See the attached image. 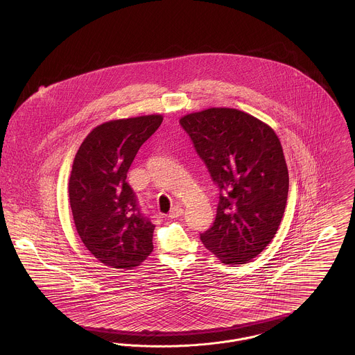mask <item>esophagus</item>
I'll use <instances>...</instances> for the list:
<instances>
[{
    "label": "esophagus",
    "mask_w": 355,
    "mask_h": 355,
    "mask_svg": "<svg viewBox=\"0 0 355 355\" xmlns=\"http://www.w3.org/2000/svg\"><path fill=\"white\" fill-rule=\"evenodd\" d=\"M184 214V209L181 206H174L171 210H170L169 217L170 218H178Z\"/></svg>",
    "instance_id": "34e87169"
}]
</instances>
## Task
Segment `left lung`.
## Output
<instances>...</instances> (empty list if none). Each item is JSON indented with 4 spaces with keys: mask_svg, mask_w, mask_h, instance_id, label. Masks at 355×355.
Returning a JSON list of instances; mask_svg holds the SVG:
<instances>
[{
    "mask_svg": "<svg viewBox=\"0 0 355 355\" xmlns=\"http://www.w3.org/2000/svg\"><path fill=\"white\" fill-rule=\"evenodd\" d=\"M180 123L220 187L216 220L201 241L222 263H246L270 243L285 213L288 171L279 138L230 107L190 113Z\"/></svg>",
    "mask_w": 355,
    "mask_h": 355,
    "instance_id": "left-lung-1",
    "label": "left lung"
}]
</instances>
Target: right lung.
<instances>
[{"mask_svg": "<svg viewBox=\"0 0 355 355\" xmlns=\"http://www.w3.org/2000/svg\"><path fill=\"white\" fill-rule=\"evenodd\" d=\"M164 117L112 119L86 135L69 178V201L86 249L114 269L139 266L153 252L154 225L138 209L126 174Z\"/></svg>", "mask_w": 355, "mask_h": 355, "instance_id": "right-lung-1", "label": "right lung"}]
</instances>
